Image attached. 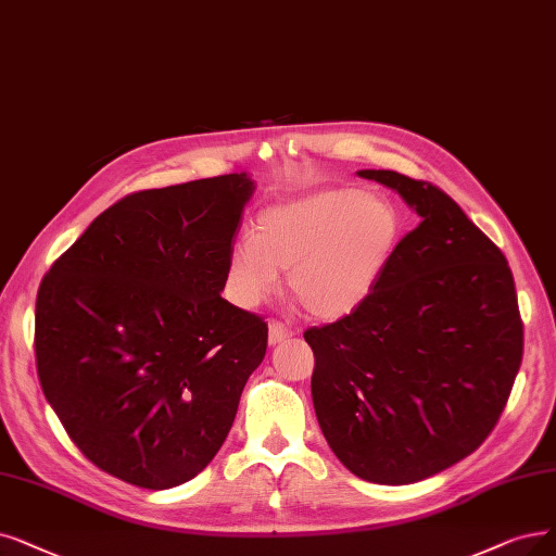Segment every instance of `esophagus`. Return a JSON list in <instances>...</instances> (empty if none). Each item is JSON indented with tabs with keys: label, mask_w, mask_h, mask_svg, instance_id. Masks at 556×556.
I'll return each instance as SVG.
<instances>
[{
	"label": "esophagus",
	"mask_w": 556,
	"mask_h": 556,
	"mask_svg": "<svg viewBox=\"0 0 556 556\" xmlns=\"http://www.w3.org/2000/svg\"><path fill=\"white\" fill-rule=\"evenodd\" d=\"M292 336H294V330L287 326V324H282L278 319H274L269 324V344H280V342H285L287 338H292Z\"/></svg>",
	"instance_id": "esophagus-1"
}]
</instances>
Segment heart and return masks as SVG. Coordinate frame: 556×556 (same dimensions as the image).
<instances>
[{"label":"heart","instance_id":"1","mask_svg":"<svg viewBox=\"0 0 556 556\" xmlns=\"http://www.w3.org/2000/svg\"><path fill=\"white\" fill-rule=\"evenodd\" d=\"M402 235L392 201L358 189H330L260 212L253 235L235 241L228 292L241 307L269 299L290 269V287L319 319L358 307L383 276Z\"/></svg>","mask_w":556,"mask_h":556}]
</instances>
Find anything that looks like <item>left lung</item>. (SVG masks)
I'll return each mask as SVG.
<instances>
[{"instance_id": "8db88e82", "label": "left lung", "mask_w": 556, "mask_h": 556, "mask_svg": "<svg viewBox=\"0 0 556 556\" xmlns=\"http://www.w3.org/2000/svg\"><path fill=\"white\" fill-rule=\"evenodd\" d=\"M419 214L371 294L307 328L313 402L355 477L404 485L470 456L491 435L522 363V319L504 253L440 187L358 170Z\"/></svg>"}]
</instances>
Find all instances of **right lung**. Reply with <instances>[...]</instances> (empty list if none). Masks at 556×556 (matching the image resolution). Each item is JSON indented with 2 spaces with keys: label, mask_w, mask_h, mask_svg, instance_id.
Listing matches in <instances>:
<instances>
[{
  "label": "right lung",
  "mask_w": 556,
  "mask_h": 556,
  "mask_svg": "<svg viewBox=\"0 0 556 556\" xmlns=\"http://www.w3.org/2000/svg\"><path fill=\"white\" fill-rule=\"evenodd\" d=\"M247 173L125 195L42 278L36 369L79 452L148 491L207 468L266 353V321L228 303Z\"/></svg>",
  "instance_id": "obj_1"
}]
</instances>
